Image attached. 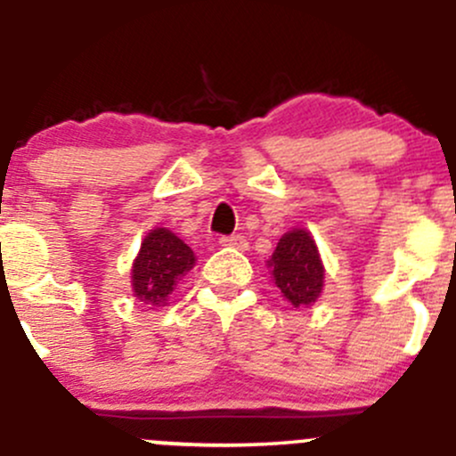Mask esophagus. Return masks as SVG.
I'll return each mask as SVG.
<instances>
[{
    "mask_svg": "<svg viewBox=\"0 0 456 456\" xmlns=\"http://www.w3.org/2000/svg\"><path fill=\"white\" fill-rule=\"evenodd\" d=\"M220 245L229 247V249H238V251L249 249V242H247L245 236H224L220 238Z\"/></svg>",
    "mask_w": 456,
    "mask_h": 456,
    "instance_id": "obj_1",
    "label": "esophagus"
}]
</instances>
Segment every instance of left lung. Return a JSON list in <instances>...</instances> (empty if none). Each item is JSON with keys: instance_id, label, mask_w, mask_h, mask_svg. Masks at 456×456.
I'll use <instances>...</instances> for the list:
<instances>
[{"instance_id": "8db88e82", "label": "left lung", "mask_w": 456, "mask_h": 456, "mask_svg": "<svg viewBox=\"0 0 456 456\" xmlns=\"http://www.w3.org/2000/svg\"><path fill=\"white\" fill-rule=\"evenodd\" d=\"M266 269L293 309L315 305L324 291V265L315 238L306 229L296 227L284 233L266 260Z\"/></svg>"}]
</instances>
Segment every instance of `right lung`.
Wrapping results in <instances>:
<instances>
[{
  "instance_id": "add662e5",
  "label": "right lung",
  "mask_w": 456,
  "mask_h": 456,
  "mask_svg": "<svg viewBox=\"0 0 456 456\" xmlns=\"http://www.w3.org/2000/svg\"><path fill=\"white\" fill-rule=\"evenodd\" d=\"M196 256L176 233L154 227L132 262V293L142 305L165 306L178 280L194 269Z\"/></svg>"
}]
</instances>
